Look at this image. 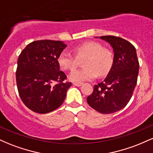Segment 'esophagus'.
<instances>
[{
  "label": "esophagus",
  "instance_id": "1",
  "mask_svg": "<svg viewBox=\"0 0 153 153\" xmlns=\"http://www.w3.org/2000/svg\"><path fill=\"white\" fill-rule=\"evenodd\" d=\"M73 85H75V86H78V87H80L82 85V82H73Z\"/></svg>",
  "mask_w": 153,
  "mask_h": 153
}]
</instances>
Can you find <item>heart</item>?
<instances>
[{
  "label": "heart",
  "instance_id": "heart-1",
  "mask_svg": "<svg viewBox=\"0 0 153 153\" xmlns=\"http://www.w3.org/2000/svg\"><path fill=\"white\" fill-rule=\"evenodd\" d=\"M75 54L68 51L59 54L57 62L61 68L66 71L75 69L82 60L83 68L76 69L70 73L69 80L75 82L91 80L96 77L106 75L110 71L114 63V54L101 44L87 42L75 48Z\"/></svg>",
  "mask_w": 153,
  "mask_h": 153
}]
</instances>
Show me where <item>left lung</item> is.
<instances>
[{
    "label": "left lung",
    "mask_w": 153,
    "mask_h": 153,
    "mask_svg": "<svg viewBox=\"0 0 153 153\" xmlns=\"http://www.w3.org/2000/svg\"><path fill=\"white\" fill-rule=\"evenodd\" d=\"M113 48L114 63L106 78L94 85L87 102L101 114H112L124 108L132 96L139 73L136 49L130 42L114 36H102Z\"/></svg>",
    "instance_id": "8db88e82"
}]
</instances>
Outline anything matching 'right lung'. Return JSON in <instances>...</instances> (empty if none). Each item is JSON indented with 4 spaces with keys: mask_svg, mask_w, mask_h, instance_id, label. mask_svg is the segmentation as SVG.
Listing matches in <instances>:
<instances>
[{
    "mask_svg": "<svg viewBox=\"0 0 153 153\" xmlns=\"http://www.w3.org/2000/svg\"><path fill=\"white\" fill-rule=\"evenodd\" d=\"M67 47L63 42L39 40L21 52L16 73L21 99L26 107L38 114L57 109L65 99L71 82L59 71V54Z\"/></svg>",
    "mask_w": 153,
    "mask_h": 153,
    "instance_id": "1",
    "label": "right lung"
}]
</instances>
